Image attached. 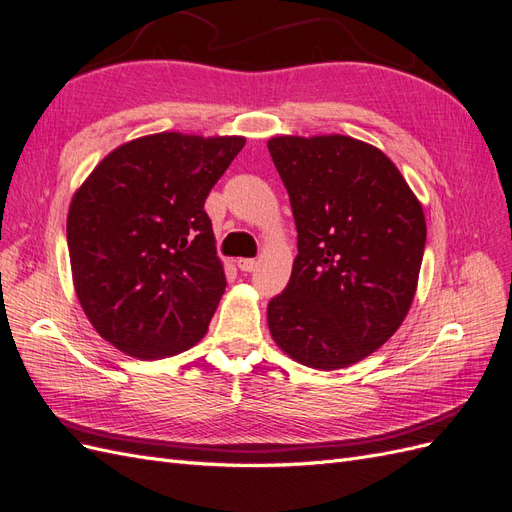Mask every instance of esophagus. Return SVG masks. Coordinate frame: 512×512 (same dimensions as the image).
Here are the masks:
<instances>
[{"instance_id": "1", "label": "esophagus", "mask_w": 512, "mask_h": 512, "mask_svg": "<svg viewBox=\"0 0 512 512\" xmlns=\"http://www.w3.org/2000/svg\"><path fill=\"white\" fill-rule=\"evenodd\" d=\"M237 267H239L241 271H245V273H252V271H256L258 262H256L254 258H239V260H237Z\"/></svg>"}]
</instances>
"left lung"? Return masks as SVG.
<instances>
[{"label": "left lung", "mask_w": 512, "mask_h": 512, "mask_svg": "<svg viewBox=\"0 0 512 512\" xmlns=\"http://www.w3.org/2000/svg\"><path fill=\"white\" fill-rule=\"evenodd\" d=\"M297 224L290 282L269 331L290 359L333 371L363 361L404 322L421 271L423 207L397 166L356 138L267 143Z\"/></svg>", "instance_id": "left-lung-1"}]
</instances>
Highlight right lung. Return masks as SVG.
Listing matches in <instances>:
<instances>
[{
	"mask_svg": "<svg viewBox=\"0 0 512 512\" xmlns=\"http://www.w3.org/2000/svg\"><path fill=\"white\" fill-rule=\"evenodd\" d=\"M243 136L160 132L113 149L74 192L68 252L94 329L156 361L205 337L226 275L205 200Z\"/></svg>",
	"mask_w": 512,
	"mask_h": 512,
	"instance_id": "right-lung-1",
	"label": "right lung"
}]
</instances>
